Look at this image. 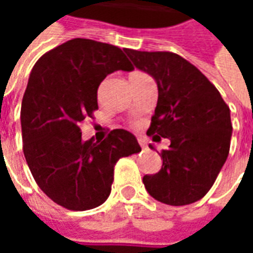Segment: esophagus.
Segmentation results:
<instances>
[{
	"instance_id": "obj_1",
	"label": "esophagus",
	"mask_w": 253,
	"mask_h": 253,
	"mask_svg": "<svg viewBox=\"0 0 253 253\" xmlns=\"http://www.w3.org/2000/svg\"><path fill=\"white\" fill-rule=\"evenodd\" d=\"M138 142H139V145H141V148H142V149L148 148V145H146V141H145L143 138H138Z\"/></svg>"
}]
</instances>
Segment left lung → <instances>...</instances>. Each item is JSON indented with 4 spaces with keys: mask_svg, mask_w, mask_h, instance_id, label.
<instances>
[{
    "mask_svg": "<svg viewBox=\"0 0 253 253\" xmlns=\"http://www.w3.org/2000/svg\"><path fill=\"white\" fill-rule=\"evenodd\" d=\"M125 51L159 88L146 134L156 142L161 138L170 141L169 149L161 152L163 168L156 175L143 176V184L165 205L184 206L199 201L228 159L232 138L228 104L199 69L175 52Z\"/></svg>",
    "mask_w": 253,
    "mask_h": 253,
    "instance_id": "8db88e82",
    "label": "left lung"
}]
</instances>
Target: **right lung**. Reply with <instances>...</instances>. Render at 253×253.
Listing matches in <instances>:
<instances>
[{
	"instance_id": "1",
	"label": "right lung",
	"mask_w": 253,
	"mask_h": 253,
	"mask_svg": "<svg viewBox=\"0 0 253 253\" xmlns=\"http://www.w3.org/2000/svg\"><path fill=\"white\" fill-rule=\"evenodd\" d=\"M132 69L119 47L77 38L42 55L31 72L20 116L23 152L36 184L67 210L104 203L118 160L141 152L137 138L122 128L101 142L81 138L83 123L99 110L100 83Z\"/></svg>"
}]
</instances>
